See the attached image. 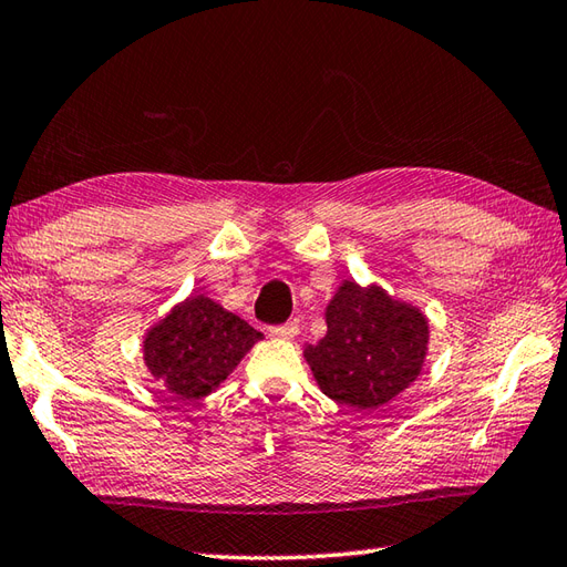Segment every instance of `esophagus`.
<instances>
[{
    "label": "esophagus",
    "instance_id": "esophagus-1",
    "mask_svg": "<svg viewBox=\"0 0 567 567\" xmlns=\"http://www.w3.org/2000/svg\"><path fill=\"white\" fill-rule=\"evenodd\" d=\"M271 332L276 334V338L291 340V338H296V334H298V322L296 320H288V322H284V326L271 328Z\"/></svg>",
    "mask_w": 567,
    "mask_h": 567
}]
</instances>
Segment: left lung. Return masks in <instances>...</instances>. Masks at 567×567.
<instances>
[{"mask_svg": "<svg viewBox=\"0 0 567 567\" xmlns=\"http://www.w3.org/2000/svg\"><path fill=\"white\" fill-rule=\"evenodd\" d=\"M328 332L306 350L322 394L374 411L421 374L429 322L381 288L344 281L328 306Z\"/></svg>", "mask_w": 567, "mask_h": 567, "instance_id": "left-lung-1", "label": "left lung"}]
</instances>
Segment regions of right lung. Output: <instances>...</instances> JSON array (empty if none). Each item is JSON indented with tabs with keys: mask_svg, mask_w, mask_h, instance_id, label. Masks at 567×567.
<instances>
[{
	"mask_svg": "<svg viewBox=\"0 0 567 567\" xmlns=\"http://www.w3.org/2000/svg\"><path fill=\"white\" fill-rule=\"evenodd\" d=\"M259 338L239 316L193 296L146 334L144 360L173 399L193 401L223 384Z\"/></svg>",
	"mask_w": 567,
	"mask_h": 567,
	"instance_id": "right-lung-1",
	"label": "right lung"
}]
</instances>
